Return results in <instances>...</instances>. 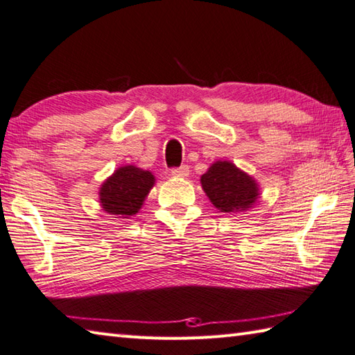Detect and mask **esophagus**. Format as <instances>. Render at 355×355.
<instances>
[{
	"label": "esophagus",
	"mask_w": 355,
	"mask_h": 355,
	"mask_svg": "<svg viewBox=\"0 0 355 355\" xmlns=\"http://www.w3.org/2000/svg\"><path fill=\"white\" fill-rule=\"evenodd\" d=\"M171 175L175 177V178H186L187 175H189V168H187V166H182V168L172 169Z\"/></svg>",
	"instance_id": "obj_1"
}]
</instances>
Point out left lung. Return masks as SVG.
<instances>
[{
  "mask_svg": "<svg viewBox=\"0 0 355 355\" xmlns=\"http://www.w3.org/2000/svg\"><path fill=\"white\" fill-rule=\"evenodd\" d=\"M200 182L210 202L224 214L245 212L261 198L258 182L227 160L210 164Z\"/></svg>",
  "mask_w": 355,
  "mask_h": 355,
  "instance_id": "8db88e82",
  "label": "left lung"
}]
</instances>
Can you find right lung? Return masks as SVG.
<instances>
[{
  "label": "right lung",
  "mask_w": 355,
  "mask_h": 355,
  "mask_svg": "<svg viewBox=\"0 0 355 355\" xmlns=\"http://www.w3.org/2000/svg\"><path fill=\"white\" fill-rule=\"evenodd\" d=\"M154 184L153 172L134 164L120 166L101 186L99 202L102 210L117 218H131L139 214Z\"/></svg>",
  "instance_id": "1"
}]
</instances>
